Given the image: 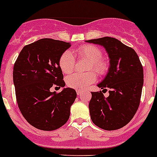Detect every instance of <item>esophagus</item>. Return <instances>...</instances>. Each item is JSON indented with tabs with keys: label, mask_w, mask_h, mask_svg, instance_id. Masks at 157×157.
<instances>
[{
	"label": "esophagus",
	"mask_w": 157,
	"mask_h": 157,
	"mask_svg": "<svg viewBox=\"0 0 157 157\" xmlns=\"http://www.w3.org/2000/svg\"><path fill=\"white\" fill-rule=\"evenodd\" d=\"M82 93H83V92H82V91H81V90H77V95H80Z\"/></svg>",
	"instance_id": "34e87169"
}]
</instances>
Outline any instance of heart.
Listing matches in <instances>:
<instances>
[{
	"label": "heart",
	"mask_w": 157,
	"mask_h": 157,
	"mask_svg": "<svg viewBox=\"0 0 157 157\" xmlns=\"http://www.w3.org/2000/svg\"><path fill=\"white\" fill-rule=\"evenodd\" d=\"M77 54L79 58H85L90 61L88 70H95L98 74L103 75L108 69L106 61L102 58L103 53L97 46L93 45H84L77 49ZM59 66L62 73L69 74L73 72L75 66V58L73 54L67 50L61 55L59 58ZM96 74L94 72L87 73H74L67 77L66 84L69 88L77 90L86 89L90 84L96 80Z\"/></svg>",
	"instance_id": "heart-1"
}]
</instances>
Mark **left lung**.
Returning <instances> with one entry per match:
<instances>
[{
  "mask_svg": "<svg viewBox=\"0 0 157 157\" xmlns=\"http://www.w3.org/2000/svg\"><path fill=\"white\" fill-rule=\"evenodd\" d=\"M103 46L110 58L107 76L97 84L109 89V96L102 92H92L89 112L95 126L115 130L130 122L138 109L144 83L143 67L135 50L111 37L87 40Z\"/></svg>",
  "mask_w": 157,
  "mask_h": 157,
  "instance_id": "8db88e82",
  "label": "left lung"
}]
</instances>
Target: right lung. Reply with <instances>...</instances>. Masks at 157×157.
Here are the masks:
<instances>
[{
  "mask_svg": "<svg viewBox=\"0 0 157 157\" xmlns=\"http://www.w3.org/2000/svg\"><path fill=\"white\" fill-rule=\"evenodd\" d=\"M69 43L42 39L22 49L13 67V83L20 112L28 123L50 131L66 123L77 92L70 88L51 92L54 85L65 87L59 58Z\"/></svg>",
  "mask_w": 157,
  "mask_h": 157,
  "instance_id": "add662e5",
  "label": "right lung"
}]
</instances>
